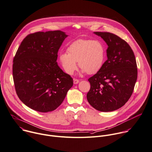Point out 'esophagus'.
Instances as JSON below:
<instances>
[{"label": "esophagus", "instance_id": "34e87169", "mask_svg": "<svg viewBox=\"0 0 152 152\" xmlns=\"http://www.w3.org/2000/svg\"><path fill=\"white\" fill-rule=\"evenodd\" d=\"M78 83H79V80H78L75 79V78L74 79V84H78Z\"/></svg>", "mask_w": 152, "mask_h": 152}]
</instances>
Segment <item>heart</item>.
Returning <instances> with one entry per match:
<instances>
[{
  "label": "heart",
  "mask_w": 152,
  "mask_h": 152,
  "mask_svg": "<svg viewBox=\"0 0 152 152\" xmlns=\"http://www.w3.org/2000/svg\"><path fill=\"white\" fill-rule=\"evenodd\" d=\"M68 53H61L59 61L64 71L72 74L78 65L81 72L94 74L102 68L105 58V47L98 40L78 39L68 48Z\"/></svg>",
  "instance_id": "obj_1"
}]
</instances>
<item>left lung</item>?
I'll return each instance as SVG.
<instances>
[{"label":"left lung","mask_w":152,"mask_h":152,"mask_svg":"<svg viewBox=\"0 0 152 152\" xmlns=\"http://www.w3.org/2000/svg\"><path fill=\"white\" fill-rule=\"evenodd\" d=\"M106 42L107 59L100 70L88 81L90 104L101 112H111L123 106L130 98L137 78L135 58L129 45L115 34L94 32Z\"/></svg>","instance_id":"1"}]
</instances>
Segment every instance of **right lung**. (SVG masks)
<instances>
[{"label": "right lung", "instance_id": "obj_1", "mask_svg": "<svg viewBox=\"0 0 152 152\" xmlns=\"http://www.w3.org/2000/svg\"><path fill=\"white\" fill-rule=\"evenodd\" d=\"M68 36L59 30L37 32L27 36L17 51L12 69L15 90L22 102L34 110H55L73 86L72 78L56 62Z\"/></svg>", "mask_w": 152, "mask_h": 152}]
</instances>
